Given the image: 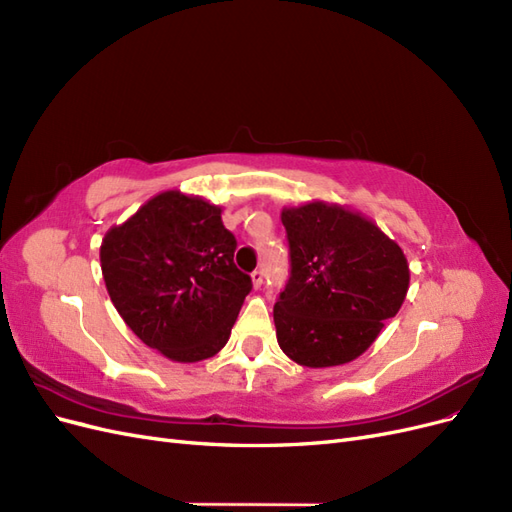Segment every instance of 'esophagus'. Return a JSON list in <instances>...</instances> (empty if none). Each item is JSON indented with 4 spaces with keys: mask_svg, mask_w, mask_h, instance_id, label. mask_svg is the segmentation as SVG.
Instances as JSON below:
<instances>
[{
    "mask_svg": "<svg viewBox=\"0 0 512 512\" xmlns=\"http://www.w3.org/2000/svg\"><path fill=\"white\" fill-rule=\"evenodd\" d=\"M262 280H265V273H262L260 269H256V271L252 273V284H254V288H260V286H262Z\"/></svg>",
    "mask_w": 512,
    "mask_h": 512,
    "instance_id": "obj_1",
    "label": "esophagus"
}]
</instances>
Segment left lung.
Instances as JSON below:
<instances>
[{"label":"left lung","instance_id":"8db88e82","mask_svg":"<svg viewBox=\"0 0 512 512\" xmlns=\"http://www.w3.org/2000/svg\"><path fill=\"white\" fill-rule=\"evenodd\" d=\"M290 277L273 307L277 344L303 367L354 361L393 318L410 286L401 247L348 207H284Z\"/></svg>","mask_w":512,"mask_h":512}]
</instances>
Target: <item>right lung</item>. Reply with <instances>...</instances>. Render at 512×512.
Masks as SVG:
<instances>
[{
    "label": "right lung",
    "mask_w": 512,
    "mask_h": 512,
    "mask_svg": "<svg viewBox=\"0 0 512 512\" xmlns=\"http://www.w3.org/2000/svg\"><path fill=\"white\" fill-rule=\"evenodd\" d=\"M235 250L222 207L168 190L106 232L100 265L108 297L134 335L170 361L196 363L226 346L252 290Z\"/></svg>",
    "instance_id": "obj_1"
}]
</instances>
